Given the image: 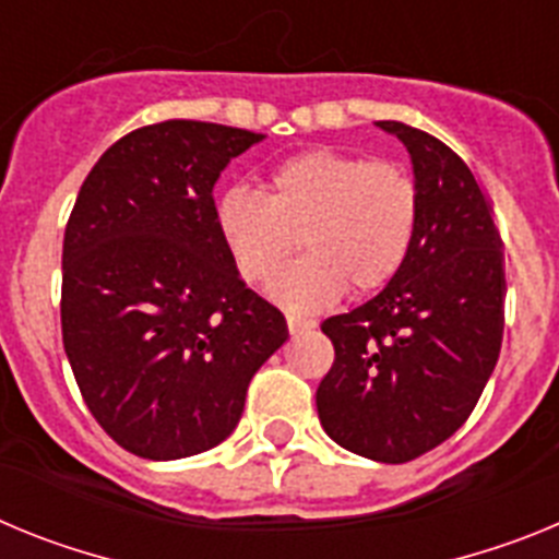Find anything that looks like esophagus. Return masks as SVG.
Masks as SVG:
<instances>
[{
	"label": "esophagus",
	"mask_w": 559,
	"mask_h": 559,
	"mask_svg": "<svg viewBox=\"0 0 559 559\" xmlns=\"http://www.w3.org/2000/svg\"><path fill=\"white\" fill-rule=\"evenodd\" d=\"M316 322H308V319H296V316H288V333L290 335H299V333H308L313 330Z\"/></svg>",
	"instance_id": "1"
}]
</instances>
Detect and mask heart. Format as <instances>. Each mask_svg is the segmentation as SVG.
I'll return each mask as SVG.
<instances>
[{"instance_id": "heart-1", "label": "heart", "mask_w": 559, "mask_h": 559, "mask_svg": "<svg viewBox=\"0 0 559 559\" xmlns=\"http://www.w3.org/2000/svg\"><path fill=\"white\" fill-rule=\"evenodd\" d=\"M215 231L237 274L265 288L295 250L306 260L274 284V299L310 313L378 290L403 269L419 221V190L406 167L313 147L280 162L263 199L235 187L215 201Z\"/></svg>"}]
</instances>
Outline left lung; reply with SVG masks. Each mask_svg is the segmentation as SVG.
Masks as SVG:
<instances>
[{
	"label": "left lung",
	"mask_w": 559,
	"mask_h": 559,
	"mask_svg": "<svg viewBox=\"0 0 559 559\" xmlns=\"http://www.w3.org/2000/svg\"><path fill=\"white\" fill-rule=\"evenodd\" d=\"M412 156L419 221L386 288L324 319L335 364L316 389L341 448L400 464L442 445L481 397L503 335V251L471 167L431 133L374 122Z\"/></svg>",
	"instance_id": "obj_1"
}]
</instances>
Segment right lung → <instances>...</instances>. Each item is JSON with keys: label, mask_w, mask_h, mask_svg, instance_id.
<instances>
[{"label": "right lung", "mask_w": 559, "mask_h": 559, "mask_svg": "<svg viewBox=\"0 0 559 559\" xmlns=\"http://www.w3.org/2000/svg\"><path fill=\"white\" fill-rule=\"evenodd\" d=\"M263 133L167 120L126 133L63 231L61 330L103 431L153 462L221 445L246 389L288 338L215 231L212 187Z\"/></svg>", "instance_id": "obj_1"}]
</instances>
